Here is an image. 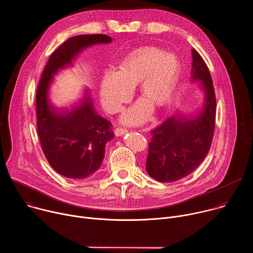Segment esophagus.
Listing matches in <instances>:
<instances>
[{
  "label": "esophagus",
  "mask_w": 253,
  "mask_h": 253,
  "mask_svg": "<svg viewBox=\"0 0 253 253\" xmlns=\"http://www.w3.org/2000/svg\"><path fill=\"white\" fill-rule=\"evenodd\" d=\"M127 132H128V130H127L126 128L117 127V128L115 129V135H116V136H122L123 134H125V133H127Z\"/></svg>",
  "instance_id": "1"
}]
</instances>
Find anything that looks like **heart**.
<instances>
[{"mask_svg":"<svg viewBox=\"0 0 253 253\" xmlns=\"http://www.w3.org/2000/svg\"><path fill=\"white\" fill-rule=\"evenodd\" d=\"M181 66L173 54H165L155 47H142L132 52L119 69L108 68L100 84V97L105 109L114 113L131 100L134 87L139 83L140 99L126 109L121 120L125 124L137 125L147 121L153 105H167L177 88Z\"/></svg>","mask_w":253,"mask_h":253,"instance_id":"obj_1","label":"heart"}]
</instances>
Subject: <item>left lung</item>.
Masks as SVG:
<instances>
[{"instance_id": "1", "label": "left lung", "mask_w": 253, "mask_h": 253, "mask_svg": "<svg viewBox=\"0 0 253 253\" xmlns=\"http://www.w3.org/2000/svg\"><path fill=\"white\" fill-rule=\"evenodd\" d=\"M192 81L204 92V104L193 117L172 115L150 131L147 173L159 182H174L193 172L206 157L213 139L216 99L210 72L192 49Z\"/></svg>"}]
</instances>
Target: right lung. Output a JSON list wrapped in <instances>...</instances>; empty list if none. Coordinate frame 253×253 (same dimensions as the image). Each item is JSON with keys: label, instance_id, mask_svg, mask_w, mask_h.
<instances>
[{"label": "right lung", "instance_id": "add662e5", "mask_svg": "<svg viewBox=\"0 0 253 253\" xmlns=\"http://www.w3.org/2000/svg\"><path fill=\"white\" fill-rule=\"evenodd\" d=\"M107 35H79L64 42L49 58L36 94L37 131L49 164L59 174L84 179L101 166L106 143L114 138L111 122L101 117L85 95L69 108H56L49 98V87L58 70L70 65L83 49L110 43Z\"/></svg>", "mask_w": 253, "mask_h": 253}]
</instances>
